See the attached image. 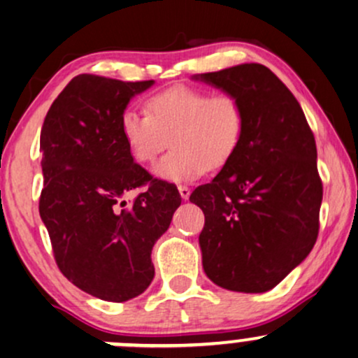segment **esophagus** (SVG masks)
<instances>
[{
	"instance_id": "esophagus-1",
	"label": "esophagus",
	"mask_w": 358,
	"mask_h": 358,
	"mask_svg": "<svg viewBox=\"0 0 358 358\" xmlns=\"http://www.w3.org/2000/svg\"><path fill=\"white\" fill-rule=\"evenodd\" d=\"M178 192H180V195H182V199H183V201H187V199L190 197V189H189V187H185V185H180V187H178Z\"/></svg>"
}]
</instances>
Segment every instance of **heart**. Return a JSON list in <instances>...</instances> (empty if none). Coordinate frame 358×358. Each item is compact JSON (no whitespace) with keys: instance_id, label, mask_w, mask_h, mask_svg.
Here are the masks:
<instances>
[{"instance_id":"1","label":"heart","mask_w":358,"mask_h":358,"mask_svg":"<svg viewBox=\"0 0 358 358\" xmlns=\"http://www.w3.org/2000/svg\"><path fill=\"white\" fill-rule=\"evenodd\" d=\"M245 127V108L235 94L190 85L150 94L145 113L129 108L120 116V134L137 163H152L173 145L156 166L157 175L171 182L223 168L242 144Z\"/></svg>"}]
</instances>
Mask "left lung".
<instances>
[{
  "instance_id": "1",
  "label": "left lung",
  "mask_w": 358,
  "mask_h": 358,
  "mask_svg": "<svg viewBox=\"0 0 358 358\" xmlns=\"http://www.w3.org/2000/svg\"><path fill=\"white\" fill-rule=\"evenodd\" d=\"M201 78L235 94L247 115L235 156L190 195L206 217L202 266L221 288L268 292L317 240L322 182L314 134L299 101L268 66L243 63Z\"/></svg>"
}]
</instances>
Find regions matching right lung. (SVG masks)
I'll return each instance as SVG.
<instances>
[{
  "label": "right lung",
  "instance_id": "1",
  "mask_svg": "<svg viewBox=\"0 0 358 358\" xmlns=\"http://www.w3.org/2000/svg\"><path fill=\"white\" fill-rule=\"evenodd\" d=\"M152 80L82 73L52 101L41 130L39 214L56 266L82 292L108 302L141 295L154 278L156 240L182 204L173 183L134 163L120 116ZM145 190L127 205L122 195Z\"/></svg>",
  "mask_w": 358,
  "mask_h": 358
}]
</instances>
